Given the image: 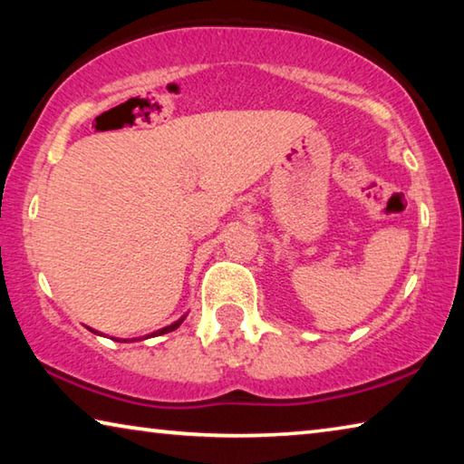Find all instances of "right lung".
<instances>
[{"instance_id": "1", "label": "right lung", "mask_w": 464, "mask_h": 464, "mask_svg": "<svg viewBox=\"0 0 464 464\" xmlns=\"http://www.w3.org/2000/svg\"><path fill=\"white\" fill-rule=\"evenodd\" d=\"M186 319V315H182L179 317L178 321H174V324L171 325H168V327H161V329H157V332H153V334H149V335H143V337H132V340H121V337H112L114 342H139V340H147V337H155V335H163V334H169V332H174V329H178L179 325H182V321ZM93 332V329H92ZM93 334H98V332H93ZM98 335H102V334H98Z\"/></svg>"}]
</instances>
